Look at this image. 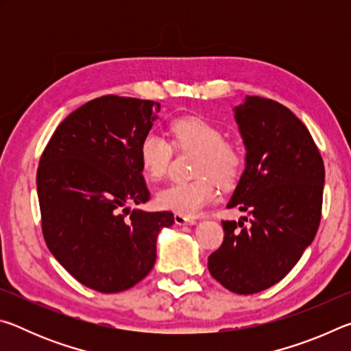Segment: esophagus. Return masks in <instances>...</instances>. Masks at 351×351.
Listing matches in <instances>:
<instances>
[{"instance_id": "esophagus-1", "label": "esophagus", "mask_w": 351, "mask_h": 351, "mask_svg": "<svg viewBox=\"0 0 351 351\" xmlns=\"http://www.w3.org/2000/svg\"><path fill=\"white\" fill-rule=\"evenodd\" d=\"M175 223L178 226H184V224H195L197 223V219L195 218H190V217H184L181 213H175Z\"/></svg>"}]
</instances>
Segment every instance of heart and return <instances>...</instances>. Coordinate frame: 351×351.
<instances>
[{
    "label": "heart",
    "instance_id": "b5f03b06",
    "mask_svg": "<svg viewBox=\"0 0 351 351\" xmlns=\"http://www.w3.org/2000/svg\"><path fill=\"white\" fill-rule=\"evenodd\" d=\"M173 139L170 142L162 134L148 132L139 142L138 154L141 167L150 180H161L169 170L176 150L197 152L192 181L171 182L156 195L158 206L165 210L195 217L206 206L217 199L215 180L228 186L240 176L243 169L241 148L232 141H226L223 130L203 117H181L170 125Z\"/></svg>",
    "mask_w": 351,
    "mask_h": 351
}]
</instances>
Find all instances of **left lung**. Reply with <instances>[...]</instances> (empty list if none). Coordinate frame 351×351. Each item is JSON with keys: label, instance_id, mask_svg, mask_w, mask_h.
<instances>
[{"label": "left lung", "instance_id": "left-lung-1", "mask_svg": "<svg viewBox=\"0 0 351 351\" xmlns=\"http://www.w3.org/2000/svg\"><path fill=\"white\" fill-rule=\"evenodd\" d=\"M235 119L246 169L228 207L247 217L221 221L223 245L207 268L226 289L255 294L280 282L316 237L325 167L308 128L285 105L249 96Z\"/></svg>", "mask_w": 351, "mask_h": 351}]
</instances>
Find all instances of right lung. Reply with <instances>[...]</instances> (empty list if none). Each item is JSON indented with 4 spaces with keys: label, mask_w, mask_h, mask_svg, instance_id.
<instances>
[{
    "label": "right lung",
    "mask_w": 351,
    "mask_h": 351,
    "mask_svg": "<svg viewBox=\"0 0 351 351\" xmlns=\"http://www.w3.org/2000/svg\"><path fill=\"white\" fill-rule=\"evenodd\" d=\"M161 104L102 96L71 112L40 158L37 192L47 247L75 280L99 293L139 283L156 260V239L173 213L144 212L139 142Z\"/></svg>",
    "instance_id": "1"
}]
</instances>
